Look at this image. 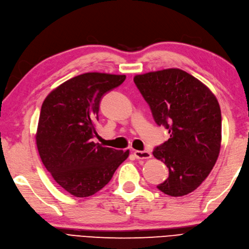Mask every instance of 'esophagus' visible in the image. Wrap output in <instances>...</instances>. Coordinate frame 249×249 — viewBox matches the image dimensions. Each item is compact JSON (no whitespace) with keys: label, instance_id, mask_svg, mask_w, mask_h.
I'll use <instances>...</instances> for the list:
<instances>
[{"label":"esophagus","instance_id":"1","mask_svg":"<svg viewBox=\"0 0 249 249\" xmlns=\"http://www.w3.org/2000/svg\"><path fill=\"white\" fill-rule=\"evenodd\" d=\"M133 155L138 159V160H144V159H150L151 158V152L148 150H135L133 151Z\"/></svg>","mask_w":249,"mask_h":249}]
</instances>
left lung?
<instances>
[{
  "label": "left lung",
  "mask_w": 249,
  "mask_h": 249,
  "mask_svg": "<svg viewBox=\"0 0 249 249\" xmlns=\"http://www.w3.org/2000/svg\"><path fill=\"white\" fill-rule=\"evenodd\" d=\"M133 82L157 125L169 133L152 152L169 171L157 187L171 196H185L201 185L218 159L222 131L218 100L203 83L177 68L139 74Z\"/></svg>",
  "instance_id": "left-lung-1"
}]
</instances>
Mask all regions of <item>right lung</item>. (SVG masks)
I'll list each match as a JSON object with an SVG mask.
<instances>
[{
  "label": "right lung",
  "instance_id": "right-lung-1",
  "mask_svg": "<svg viewBox=\"0 0 249 249\" xmlns=\"http://www.w3.org/2000/svg\"><path fill=\"white\" fill-rule=\"evenodd\" d=\"M125 79V75L83 73L63 83L43 102L37 150L55 182L74 196L98 193L128 158L129 150L93 142L101 101Z\"/></svg>",
  "mask_w": 249,
  "mask_h": 249
}]
</instances>
